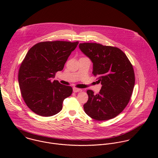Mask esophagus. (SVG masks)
Wrapping results in <instances>:
<instances>
[{"label":"esophagus","mask_w":158,"mask_h":158,"mask_svg":"<svg viewBox=\"0 0 158 158\" xmlns=\"http://www.w3.org/2000/svg\"><path fill=\"white\" fill-rule=\"evenodd\" d=\"M82 89H79V88H77V87H73V91L74 93H77V92H79V91H81Z\"/></svg>","instance_id":"esophagus-1"}]
</instances>
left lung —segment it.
I'll list each match as a JSON object with an SVG mask.
<instances>
[{
  "label": "left lung",
  "mask_w": 158,
  "mask_h": 158,
  "mask_svg": "<svg viewBox=\"0 0 158 158\" xmlns=\"http://www.w3.org/2000/svg\"><path fill=\"white\" fill-rule=\"evenodd\" d=\"M79 49L93 63V74L102 84L95 94L87 90L85 113L97 121L116 117L129 102L135 84L132 65L119 48L97 43H81Z\"/></svg>",
  "instance_id": "1"
}]
</instances>
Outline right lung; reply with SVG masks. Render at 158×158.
<instances>
[{
  "label": "right lung",
  "mask_w": 158,
  "mask_h": 158,
  "mask_svg": "<svg viewBox=\"0 0 158 158\" xmlns=\"http://www.w3.org/2000/svg\"><path fill=\"white\" fill-rule=\"evenodd\" d=\"M79 42L45 41L35 44L22 62L18 74L21 96L34 113L54 116L62 109L64 100L73 93L71 86L52 81Z\"/></svg>",
  "instance_id": "right-lung-1"
}]
</instances>
